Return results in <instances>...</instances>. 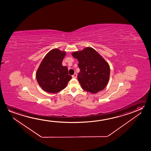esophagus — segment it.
Wrapping results in <instances>:
<instances>
[{
	"label": "esophagus",
	"mask_w": 151,
	"mask_h": 151,
	"mask_svg": "<svg viewBox=\"0 0 151 151\" xmlns=\"http://www.w3.org/2000/svg\"><path fill=\"white\" fill-rule=\"evenodd\" d=\"M72 78H77V73H74L73 75H72Z\"/></svg>",
	"instance_id": "1"
}]
</instances>
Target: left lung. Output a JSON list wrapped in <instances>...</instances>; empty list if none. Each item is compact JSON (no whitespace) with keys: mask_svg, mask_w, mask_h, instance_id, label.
<instances>
[{"mask_svg":"<svg viewBox=\"0 0 151 151\" xmlns=\"http://www.w3.org/2000/svg\"><path fill=\"white\" fill-rule=\"evenodd\" d=\"M72 55L79 61L80 71L78 79L82 89L92 93L104 89L109 80L110 69L102 56L90 47L74 52Z\"/></svg>","mask_w":151,"mask_h":151,"instance_id":"8db88e82","label":"left lung"}]
</instances>
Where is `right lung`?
Returning a JSON list of instances; mask_svg holds the SVG:
<instances>
[{
  "mask_svg": "<svg viewBox=\"0 0 151 151\" xmlns=\"http://www.w3.org/2000/svg\"><path fill=\"white\" fill-rule=\"evenodd\" d=\"M66 52L54 49L44 57L36 73L39 86L49 93H57L65 89L72 77L62 61Z\"/></svg>",
  "mask_w": 151,
  "mask_h": 151,
  "instance_id": "obj_1",
  "label": "right lung"
}]
</instances>
